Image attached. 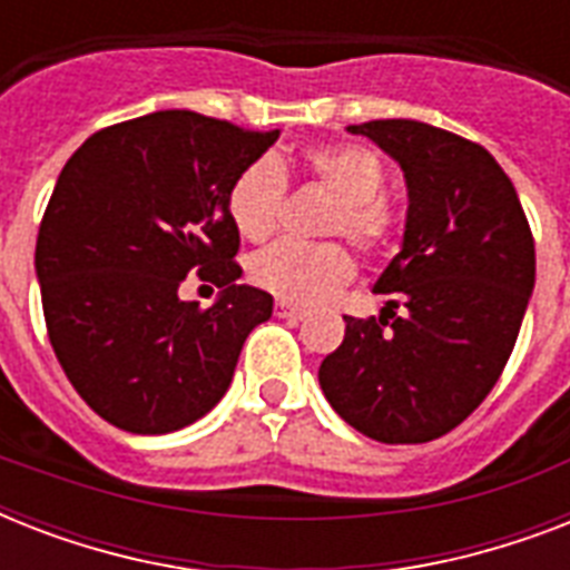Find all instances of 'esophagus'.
<instances>
[{"label": "esophagus", "mask_w": 570, "mask_h": 570, "mask_svg": "<svg viewBox=\"0 0 570 570\" xmlns=\"http://www.w3.org/2000/svg\"><path fill=\"white\" fill-rule=\"evenodd\" d=\"M275 313L281 320H304V307L293 302H284V298H277L275 302Z\"/></svg>", "instance_id": "1"}]
</instances>
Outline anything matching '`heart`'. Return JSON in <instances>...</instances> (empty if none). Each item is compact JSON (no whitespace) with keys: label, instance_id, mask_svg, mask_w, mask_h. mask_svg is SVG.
Masks as SVG:
<instances>
[{"label":"heart","instance_id":"1","mask_svg":"<svg viewBox=\"0 0 570 570\" xmlns=\"http://www.w3.org/2000/svg\"><path fill=\"white\" fill-rule=\"evenodd\" d=\"M302 171L334 197L322 230L343 233L364 254L387 250L399 236V213L387 197L384 165L361 145H316L302 154ZM284 197V174L275 159L259 156L242 168L227 191V213L233 227L250 242L266 239L275 230L277 206ZM355 272L348 250L337 242L298 245L277 242L259 250L248 263V275L266 293L284 302L313 304L337 293Z\"/></svg>","mask_w":570,"mask_h":570}]
</instances>
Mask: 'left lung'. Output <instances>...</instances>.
<instances>
[{
    "label": "left lung",
    "mask_w": 570,
    "mask_h": 570,
    "mask_svg": "<svg viewBox=\"0 0 570 570\" xmlns=\"http://www.w3.org/2000/svg\"><path fill=\"white\" fill-rule=\"evenodd\" d=\"M346 129L402 168L407 213L373 286L390 302L379 320L343 316L322 393L373 441H434L476 411L512 355L535 286L530 224L485 147L405 118Z\"/></svg>",
    "instance_id": "left-lung-1"
}]
</instances>
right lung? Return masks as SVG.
<instances>
[{
  "mask_svg": "<svg viewBox=\"0 0 570 570\" xmlns=\"http://www.w3.org/2000/svg\"><path fill=\"white\" fill-rule=\"evenodd\" d=\"M275 141L277 129L168 109L94 132L61 168L35 272L58 364L106 423L168 434L227 393L275 304L236 284L227 191ZM189 271L223 286L213 308L179 298Z\"/></svg>",
  "mask_w": 570,
  "mask_h": 570,
  "instance_id": "right-lung-1",
  "label": "right lung"
}]
</instances>
